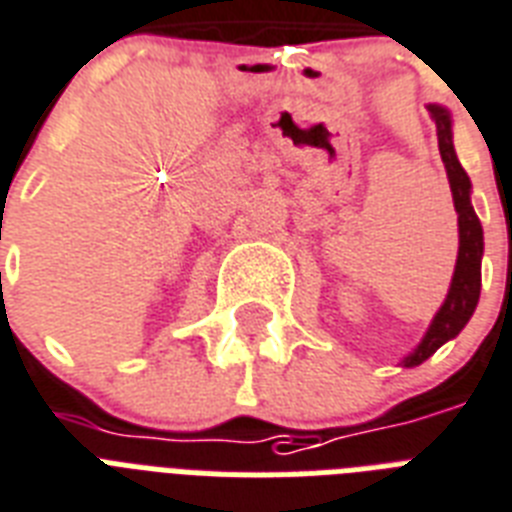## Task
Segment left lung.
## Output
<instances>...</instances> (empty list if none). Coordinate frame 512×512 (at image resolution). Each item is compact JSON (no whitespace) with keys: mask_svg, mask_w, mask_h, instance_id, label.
Returning <instances> with one entry per match:
<instances>
[{"mask_svg":"<svg viewBox=\"0 0 512 512\" xmlns=\"http://www.w3.org/2000/svg\"><path fill=\"white\" fill-rule=\"evenodd\" d=\"M427 112L435 120V133H438V149H441V160L446 165V176H449L451 197H454V208L459 216V253L454 277H451V288L446 293L443 307L435 312L433 323L427 328L425 339L408 358H403V366L414 368L425 363L441 344L462 331L467 320L473 318L475 307H478V296H481V259H483V227L473 211L470 202V178L465 168L459 165L457 152H454V141H451V114L438 104L427 106Z\"/></svg>","mask_w":512,"mask_h":512,"instance_id":"8db88e82","label":"left lung"}]
</instances>
